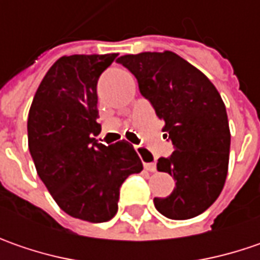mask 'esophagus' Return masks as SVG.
<instances>
[{"label":"esophagus","mask_w":260,"mask_h":260,"mask_svg":"<svg viewBox=\"0 0 260 260\" xmlns=\"http://www.w3.org/2000/svg\"><path fill=\"white\" fill-rule=\"evenodd\" d=\"M137 151H138V154H140L142 158L145 160V163H144V169H145V170H148V172H155V170H157V166H155V163L148 160V158H150V152L147 151L145 148H141V147H137Z\"/></svg>","instance_id":"obj_1"}]
</instances>
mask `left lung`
Returning a JSON list of instances; mask_svg holds the SVG:
<instances>
[{"instance_id":"8db88e82","label":"left lung","mask_w":260,"mask_h":260,"mask_svg":"<svg viewBox=\"0 0 260 260\" xmlns=\"http://www.w3.org/2000/svg\"><path fill=\"white\" fill-rule=\"evenodd\" d=\"M135 75L141 94L164 120V137L173 142L170 157L157 170L173 176L175 190L154 198L160 214L189 220L220 197L230 155V128L218 90L193 65L175 52H142L118 59Z\"/></svg>"}]
</instances>
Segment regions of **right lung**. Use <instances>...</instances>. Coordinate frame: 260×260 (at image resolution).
I'll list each match as a JSON object with an SVG mask.
<instances>
[{
	"label": "right lung",
	"instance_id": "add662e5",
	"mask_svg": "<svg viewBox=\"0 0 260 260\" xmlns=\"http://www.w3.org/2000/svg\"><path fill=\"white\" fill-rule=\"evenodd\" d=\"M118 53L62 56L43 77L28 110V150L49 193L74 218L105 222L119 189L142 170L128 141L97 142V80Z\"/></svg>",
	"mask_w": 260,
	"mask_h": 260
}]
</instances>
